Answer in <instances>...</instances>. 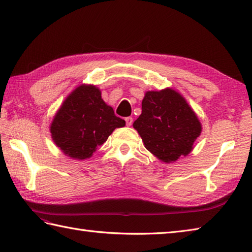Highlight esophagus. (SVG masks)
<instances>
[{"mask_svg":"<svg viewBox=\"0 0 252 252\" xmlns=\"http://www.w3.org/2000/svg\"><path fill=\"white\" fill-rule=\"evenodd\" d=\"M126 123L127 126H131L132 123H133V118L132 117H126Z\"/></svg>","mask_w":252,"mask_h":252,"instance_id":"34e87169","label":"esophagus"}]
</instances>
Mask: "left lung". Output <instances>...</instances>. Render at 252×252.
Instances as JSON below:
<instances>
[{
	"instance_id": "left-lung-1",
	"label": "left lung",
	"mask_w": 252,
	"mask_h": 252,
	"mask_svg": "<svg viewBox=\"0 0 252 252\" xmlns=\"http://www.w3.org/2000/svg\"><path fill=\"white\" fill-rule=\"evenodd\" d=\"M147 151L162 162L187 156L201 133V123L185 98L172 89L148 91L142 114L133 123Z\"/></svg>"
}]
</instances>
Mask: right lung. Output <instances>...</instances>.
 <instances>
[{"mask_svg":"<svg viewBox=\"0 0 252 252\" xmlns=\"http://www.w3.org/2000/svg\"><path fill=\"white\" fill-rule=\"evenodd\" d=\"M125 126L126 121L101 98L99 89L82 84L63 100L50 130L66 156L83 160L92 156L115 129Z\"/></svg>","mask_w":252,"mask_h":252,"instance_id":"obj_1","label":"right lung"}]
</instances>
